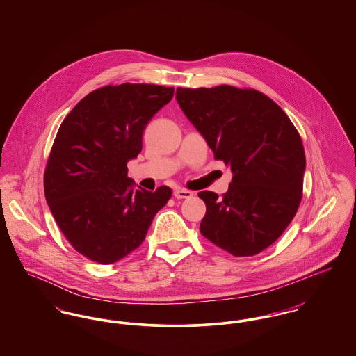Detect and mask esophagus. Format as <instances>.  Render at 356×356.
Segmentation results:
<instances>
[{
	"mask_svg": "<svg viewBox=\"0 0 356 356\" xmlns=\"http://www.w3.org/2000/svg\"><path fill=\"white\" fill-rule=\"evenodd\" d=\"M192 195L193 193L191 191H186V189H176L173 192V196L176 199H189V197H192Z\"/></svg>",
	"mask_w": 356,
	"mask_h": 356,
	"instance_id": "34e87169",
	"label": "esophagus"
}]
</instances>
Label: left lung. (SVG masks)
<instances>
[{"mask_svg": "<svg viewBox=\"0 0 356 356\" xmlns=\"http://www.w3.org/2000/svg\"><path fill=\"white\" fill-rule=\"evenodd\" d=\"M176 100L232 172L222 199L199 193L207 207L200 232L234 256L261 252L284 232L302 200L300 136L276 102L252 89L177 88Z\"/></svg>", "mask_w": 356, "mask_h": 356, "instance_id": "left-lung-1", "label": "left lung"}]
</instances>
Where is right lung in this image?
<instances>
[{
  "mask_svg": "<svg viewBox=\"0 0 356 356\" xmlns=\"http://www.w3.org/2000/svg\"><path fill=\"white\" fill-rule=\"evenodd\" d=\"M173 88L121 84L93 90L63 121L47 164V203L76 251L112 264L145 238L154 215L172 196L135 188L127 164L143 148V132Z\"/></svg>",
  "mask_w": 356,
  "mask_h": 356,
  "instance_id": "add662e5",
  "label": "right lung"
}]
</instances>
